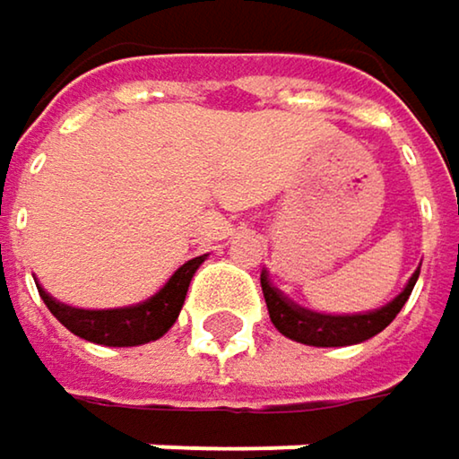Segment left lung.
<instances>
[{
  "instance_id": "left-lung-1",
  "label": "left lung",
  "mask_w": 459,
  "mask_h": 459,
  "mask_svg": "<svg viewBox=\"0 0 459 459\" xmlns=\"http://www.w3.org/2000/svg\"><path fill=\"white\" fill-rule=\"evenodd\" d=\"M417 278H420V267L414 270V275L409 278V283L393 302H387L379 310L363 313V316H324V313L305 310V307L294 305L289 297H283L270 283L267 273H262V294H264V302L270 310V321L275 324V329L283 337H289L294 342L313 344V347H344V344L366 342L374 334H379L385 326H390L393 318L406 305Z\"/></svg>"
}]
</instances>
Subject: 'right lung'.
I'll return each mask as SVG.
<instances>
[{
    "instance_id": "obj_1",
    "label": "right lung",
    "mask_w": 459,
    "mask_h": 459,
    "mask_svg": "<svg viewBox=\"0 0 459 459\" xmlns=\"http://www.w3.org/2000/svg\"><path fill=\"white\" fill-rule=\"evenodd\" d=\"M205 262V256H195L186 264H181L170 281L146 302L119 310H80L69 307L64 302H56L39 283V297L48 305V310L77 337L88 342L107 344V347H135L160 340L178 318L186 289L197 267Z\"/></svg>"
}]
</instances>
